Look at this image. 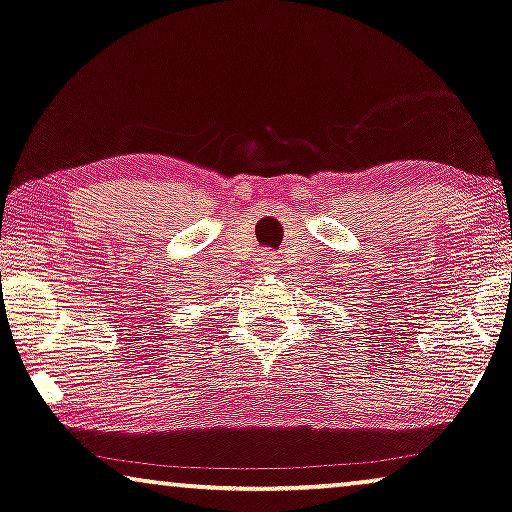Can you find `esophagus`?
<instances>
[{"mask_svg": "<svg viewBox=\"0 0 512 512\" xmlns=\"http://www.w3.org/2000/svg\"><path fill=\"white\" fill-rule=\"evenodd\" d=\"M281 269V260L274 255V252H269V255L262 257V271L264 274H274V271Z\"/></svg>", "mask_w": 512, "mask_h": 512, "instance_id": "34e87169", "label": "esophagus"}]
</instances>
